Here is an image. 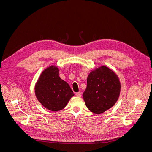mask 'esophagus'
Returning a JSON list of instances; mask_svg holds the SVG:
<instances>
[{"label": "esophagus", "mask_w": 152, "mask_h": 152, "mask_svg": "<svg viewBox=\"0 0 152 152\" xmlns=\"http://www.w3.org/2000/svg\"><path fill=\"white\" fill-rule=\"evenodd\" d=\"M76 96H79V97H81L82 94H81V92H78V93H76Z\"/></svg>", "instance_id": "34e87169"}]
</instances>
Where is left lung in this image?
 <instances>
[{"label": "left lung", "instance_id": "left-lung-1", "mask_svg": "<svg viewBox=\"0 0 152 152\" xmlns=\"http://www.w3.org/2000/svg\"><path fill=\"white\" fill-rule=\"evenodd\" d=\"M120 92L117 75L109 68L102 66L89 73L83 98L90 111L100 114L115 104Z\"/></svg>", "mask_w": 152, "mask_h": 152}]
</instances>
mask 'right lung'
Returning a JSON list of instances; mask_svg holds the SVG:
<instances>
[{"label": "right lung", "instance_id": "obj_1", "mask_svg": "<svg viewBox=\"0 0 152 152\" xmlns=\"http://www.w3.org/2000/svg\"><path fill=\"white\" fill-rule=\"evenodd\" d=\"M35 93L39 102L53 112L63 110L74 96L69 84L59 77L58 68L55 66L47 68L41 73Z\"/></svg>", "mask_w": 152, "mask_h": 152}]
</instances>
